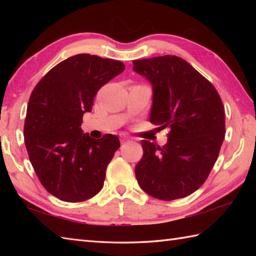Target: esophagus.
<instances>
[{"mask_svg":"<svg viewBox=\"0 0 256 256\" xmlns=\"http://www.w3.org/2000/svg\"><path fill=\"white\" fill-rule=\"evenodd\" d=\"M128 142H130V140L126 138H123L121 140V144H125V143H128Z\"/></svg>","mask_w":256,"mask_h":256,"instance_id":"esophagus-1","label":"esophagus"}]
</instances>
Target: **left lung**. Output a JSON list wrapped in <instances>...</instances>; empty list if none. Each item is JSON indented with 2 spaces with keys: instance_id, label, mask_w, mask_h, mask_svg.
<instances>
[{
  "instance_id": "8db88e82",
  "label": "left lung",
  "mask_w": 256,
  "mask_h": 256,
  "mask_svg": "<svg viewBox=\"0 0 256 256\" xmlns=\"http://www.w3.org/2000/svg\"><path fill=\"white\" fill-rule=\"evenodd\" d=\"M133 70L153 86L150 122L170 128L160 148L142 140L138 182L160 200L187 197L208 178L226 134L224 108L218 91L192 64L177 56L133 60Z\"/></svg>"
}]
</instances>
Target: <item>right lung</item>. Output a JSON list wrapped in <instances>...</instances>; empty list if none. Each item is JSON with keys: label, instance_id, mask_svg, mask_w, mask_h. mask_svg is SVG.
Listing matches in <instances>:
<instances>
[{"label": "right lung", "instance_id": "add662e5", "mask_svg": "<svg viewBox=\"0 0 256 256\" xmlns=\"http://www.w3.org/2000/svg\"><path fill=\"white\" fill-rule=\"evenodd\" d=\"M124 69L118 60L79 54L50 69L32 90L24 125L26 150L40 184L58 199L80 202L102 189L118 138L94 140L80 126L96 92Z\"/></svg>", "mask_w": 256, "mask_h": 256}]
</instances>
